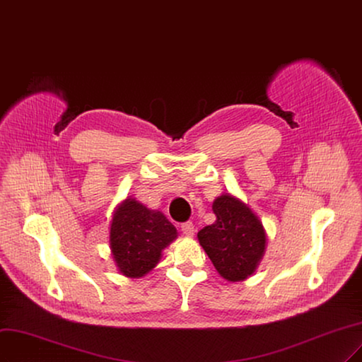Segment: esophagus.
<instances>
[{
	"label": "esophagus",
	"instance_id": "obj_1",
	"mask_svg": "<svg viewBox=\"0 0 362 362\" xmlns=\"http://www.w3.org/2000/svg\"><path fill=\"white\" fill-rule=\"evenodd\" d=\"M180 230L186 237H192L194 235V223L192 222H183L180 225Z\"/></svg>",
	"mask_w": 362,
	"mask_h": 362
}]
</instances>
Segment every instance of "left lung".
<instances>
[{"label": "left lung", "mask_w": 362, "mask_h": 362, "mask_svg": "<svg viewBox=\"0 0 362 362\" xmlns=\"http://www.w3.org/2000/svg\"><path fill=\"white\" fill-rule=\"evenodd\" d=\"M215 223L198 233L203 246L218 273L230 282L249 277L258 267L267 235L259 219L233 195H221L213 203Z\"/></svg>", "instance_id": "left-lung-1"}]
</instances>
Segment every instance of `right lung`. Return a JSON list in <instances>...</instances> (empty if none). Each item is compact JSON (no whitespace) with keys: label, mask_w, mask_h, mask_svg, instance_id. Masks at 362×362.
Returning a JSON list of instances; mask_svg holds the SVG:
<instances>
[{"label":"right lung","mask_w":362,"mask_h":362,"mask_svg":"<svg viewBox=\"0 0 362 362\" xmlns=\"http://www.w3.org/2000/svg\"><path fill=\"white\" fill-rule=\"evenodd\" d=\"M177 237L174 225L160 211L136 199H125L110 226V247L119 272L141 277L158 264L160 252Z\"/></svg>","instance_id":"right-lung-1"}]
</instances>
